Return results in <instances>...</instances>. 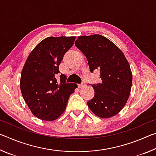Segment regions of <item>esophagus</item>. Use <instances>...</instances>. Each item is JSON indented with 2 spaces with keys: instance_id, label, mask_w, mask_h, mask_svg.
Returning a JSON list of instances; mask_svg holds the SVG:
<instances>
[{
  "instance_id": "obj_1",
  "label": "esophagus",
  "mask_w": 156,
  "mask_h": 156,
  "mask_svg": "<svg viewBox=\"0 0 156 156\" xmlns=\"http://www.w3.org/2000/svg\"><path fill=\"white\" fill-rule=\"evenodd\" d=\"M84 85H85V83H84V82H83V83H82L81 84H78V87L82 88V87H83Z\"/></svg>"
}]
</instances>
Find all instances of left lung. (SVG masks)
Wrapping results in <instances>:
<instances>
[{
	"label": "left lung",
	"mask_w": 156,
	"mask_h": 156,
	"mask_svg": "<svg viewBox=\"0 0 156 156\" xmlns=\"http://www.w3.org/2000/svg\"><path fill=\"white\" fill-rule=\"evenodd\" d=\"M75 45L83 53L90 72L100 71L102 83L92 84L94 97L87 102L95 115L108 118L118 114L126 105L132 85V73L122 51L105 36H79Z\"/></svg>",
	"instance_id": "8db88e82"
}]
</instances>
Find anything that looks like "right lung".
<instances>
[{"label":"right lung","mask_w":156,"mask_h":156,"mask_svg":"<svg viewBox=\"0 0 156 156\" xmlns=\"http://www.w3.org/2000/svg\"><path fill=\"white\" fill-rule=\"evenodd\" d=\"M75 36L48 37L29 55L20 76V91L31 113L43 120L53 121L65 112L77 84L66 83L59 71L63 56L74 43ZM58 75L60 80L58 81Z\"/></svg>","instance_id":"add662e5"}]
</instances>
